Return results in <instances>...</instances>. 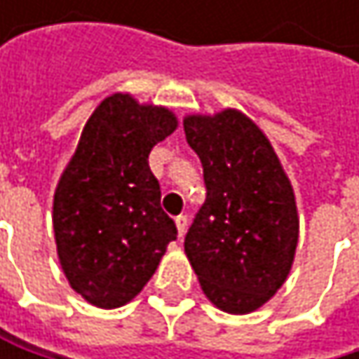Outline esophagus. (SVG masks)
<instances>
[{"label":"esophagus","instance_id":"esophagus-1","mask_svg":"<svg viewBox=\"0 0 359 359\" xmlns=\"http://www.w3.org/2000/svg\"><path fill=\"white\" fill-rule=\"evenodd\" d=\"M175 224H177L179 237H182V235H184V231H187V216H177V218H175Z\"/></svg>","mask_w":359,"mask_h":359}]
</instances>
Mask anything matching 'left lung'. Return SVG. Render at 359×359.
Returning a JSON list of instances; mask_svg holds the SVG:
<instances>
[{
	"label": "left lung",
	"instance_id": "obj_1",
	"mask_svg": "<svg viewBox=\"0 0 359 359\" xmlns=\"http://www.w3.org/2000/svg\"><path fill=\"white\" fill-rule=\"evenodd\" d=\"M182 124L208 189L184 253L218 310L250 314L283 287L295 259L299 216L291 180L243 111L189 114Z\"/></svg>",
	"mask_w": 359,
	"mask_h": 359
}]
</instances>
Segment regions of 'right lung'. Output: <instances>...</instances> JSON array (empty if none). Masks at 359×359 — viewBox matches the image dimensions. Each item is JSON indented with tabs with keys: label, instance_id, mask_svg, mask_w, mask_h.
I'll use <instances>...</instances> for the list:
<instances>
[{
	"label": "right lung",
	"instance_id": "1",
	"mask_svg": "<svg viewBox=\"0 0 359 359\" xmlns=\"http://www.w3.org/2000/svg\"><path fill=\"white\" fill-rule=\"evenodd\" d=\"M179 126L175 111L111 93L89 116L53 193V235L70 287L91 306L133 302L177 226L160 205L149 151Z\"/></svg>",
	"mask_w": 359,
	"mask_h": 359
}]
</instances>
